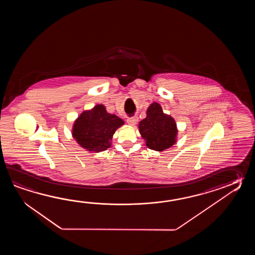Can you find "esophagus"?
<instances>
[{"label": "esophagus", "mask_w": 255, "mask_h": 255, "mask_svg": "<svg viewBox=\"0 0 255 255\" xmlns=\"http://www.w3.org/2000/svg\"><path fill=\"white\" fill-rule=\"evenodd\" d=\"M137 121H138V119H137V117H133V118H128V120H127V122H128V124L129 126H135L136 123H137Z\"/></svg>", "instance_id": "esophagus-1"}]
</instances>
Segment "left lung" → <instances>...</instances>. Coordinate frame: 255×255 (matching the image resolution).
Instances as JSON below:
<instances>
[{
	"mask_svg": "<svg viewBox=\"0 0 255 255\" xmlns=\"http://www.w3.org/2000/svg\"><path fill=\"white\" fill-rule=\"evenodd\" d=\"M146 119L138 123V131L146 146L155 151L161 152L173 146L178 138V127L171 116L165 114L157 102L146 109Z\"/></svg>",
	"mask_w": 255,
	"mask_h": 255,
	"instance_id": "left-lung-1",
	"label": "left lung"
}]
</instances>
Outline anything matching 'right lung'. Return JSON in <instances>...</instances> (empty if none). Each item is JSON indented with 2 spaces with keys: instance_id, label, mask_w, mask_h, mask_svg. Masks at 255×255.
Segmentation results:
<instances>
[{
  "instance_id": "add662e5",
  "label": "right lung",
  "mask_w": 255,
  "mask_h": 255,
  "mask_svg": "<svg viewBox=\"0 0 255 255\" xmlns=\"http://www.w3.org/2000/svg\"><path fill=\"white\" fill-rule=\"evenodd\" d=\"M124 124V120L98 104L78 116L73 124L72 136L87 151L99 153L111 146L116 130Z\"/></svg>"
}]
</instances>
